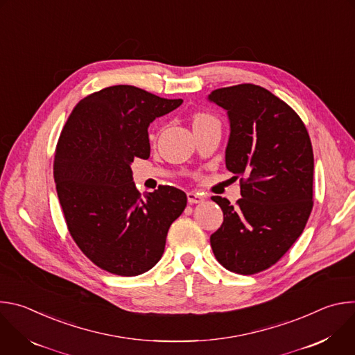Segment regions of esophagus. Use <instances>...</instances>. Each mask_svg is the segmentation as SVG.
I'll use <instances>...</instances> for the list:
<instances>
[{"mask_svg": "<svg viewBox=\"0 0 355 355\" xmlns=\"http://www.w3.org/2000/svg\"><path fill=\"white\" fill-rule=\"evenodd\" d=\"M187 199H188L189 204H200V202L204 200V196H202L198 192H188L187 193Z\"/></svg>", "mask_w": 355, "mask_h": 355, "instance_id": "34e87169", "label": "esophagus"}]
</instances>
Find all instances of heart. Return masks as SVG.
I'll return each instance as SVG.
<instances>
[{
	"label": "heart",
	"mask_w": 355,
	"mask_h": 355,
	"mask_svg": "<svg viewBox=\"0 0 355 355\" xmlns=\"http://www.w3.org/2000/svg\"><path fill=\"white\" fill-rule=\"evenodd\" d=\"M212 121H215L211 115H208V114H196L195 116H193V126H196V125H202V123H208V122H212Z\"/></svg>",
	"instance_id": "obj_1"
}]
</instances>
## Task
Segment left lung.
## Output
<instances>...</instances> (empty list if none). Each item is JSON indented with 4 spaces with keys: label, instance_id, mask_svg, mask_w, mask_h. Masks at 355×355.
<instances>
[{
    "label": "left lung",
    "instance_id": "1",
    "mask_svg": "<svg viewBox=\"0 0 355 355\" xmlns=\"http://www.w3.org/2000/svg\"><path fill=\"white\" fill-rule=\"evenodd\" d=\"M208 101L227 114L226 168L241 177L236 207L212 196L223 223L211 245L226 270L256 274L274 266L306 226L313 207L312 143L296 112L260 85L219 88Z\"/></svg>",
    "mask_w": 355,
    "mask_h": 355
}]
</instances>
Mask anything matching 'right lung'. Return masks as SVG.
Segmentation results:
<instances>
[{
  "mask_svg": "<svg viewBox=\"0 0 355 355\" xmlns=\"http://www.w3.org/2000/svg\"><path fill=\"white\" fill-rule=\"evenodd\" d=\"M181 104L112 85L81 99L62 130L53 173L69 232L111 274L135 277L153 268L187 207V195L174 187L140 195L130 168L135 157L150 156V123Z\"/></svg>",
  "mask_w": 355,
  "mask_h": 355,
  "instance_id": "1",
  "label": "right lung"
}]
</instances>
